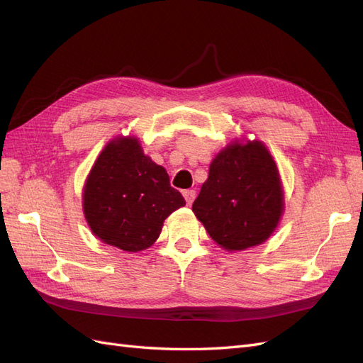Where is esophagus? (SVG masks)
<instances>
[{"label": "esophagus", "mask_w": 363, "mask_h": 363, "mask_svg": "<svg viewBox=\"0 0 363 363\" xmlns=\"http://www.w3.org/2000/svg\"><path fill=\"white\" fill-rule=\"evenodd\" d=\"M183 196H184L186 203H188V204L191 206V204L194 203V200H195L196 194H195V191H194V189H188V191H184V192H183Z\"/></svg>", "instance_id": "34e87169"}]
</instances>
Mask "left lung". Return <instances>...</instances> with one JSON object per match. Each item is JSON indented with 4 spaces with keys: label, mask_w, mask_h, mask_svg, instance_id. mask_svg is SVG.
Wrapping results in <instances>:
<instances>
[{
    "label": "left lung",
    "mask_w": 363,
    "mask_h": 363,
    "mask_svg": "<svg viewBox=\"0 0 363 363\" xmlns=\"http://www.w3.org/2000/svg\"><path fill=\"white\" fill-rule=\"evenodd\" d=\"M218 245L245 250L267 240L283 212L279 171L262 142L224 148L208 168V179L192 204Z\"/></svg>",
    "instance_id": "8db88e82"
}]
</instances>
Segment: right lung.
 Listing matches in <instances>:
<instances>
[{
    "instance_id": "add662e5",
    "label": "right lung",
    "mask_w": 363,
    "mask_h": 363,
    "mask_svg": "<svg viewBox=\"0 0 363 363\" xmlns=\"http://www.w3.org/2000/svg\"><path fill=\"white\" fill-rule=\"evenodd\" d=\"M186 204L138 139L108 142L84 184L86 221L104 244L136 252L156 242L163 221Z\"/></svg>"
}]
</instances>
